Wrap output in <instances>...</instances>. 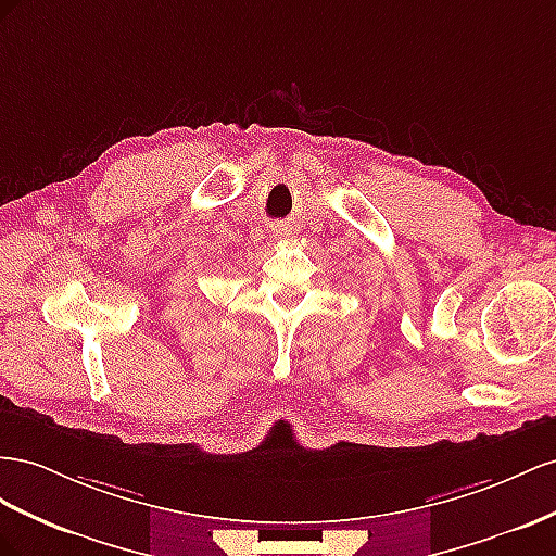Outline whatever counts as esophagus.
<instances>
[{"label":"esophagus","mask_w":556,"mask_h":556,"mask_svg":"<svg viewBox=\"0 0 556 556\" xmlns=\"http://www.w3.org/2000/svg\"><path fill=\"white\" fill-rule=\"evenodd\" d=\"M273 230H275V235H289V228H287V226H275Z\"/></svg>","instance_id":"esophagus-1"}]
</instances>
